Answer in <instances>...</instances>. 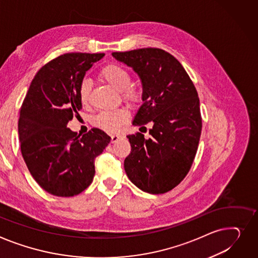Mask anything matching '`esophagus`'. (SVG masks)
I'll use <instances>...</instances> for the list:
<instances>
[{
  "label": "esophagus",
  "instance_id": "esophagus-1",
  "mask_svg": "<svg viewBox=\"0 0 258 258\" xmlns=\"http://www.w3.org/2000/svg\"><path fill=\"white\" fill-rule=\"evenodd\" d=\"M122 138L121 135H112L111 136V143H116L118 140Z\"/></svg>",
  "mask_w": 258,
  "mask_h": 258
}]
</instances>
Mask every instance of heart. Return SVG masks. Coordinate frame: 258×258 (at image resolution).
Here are the masks:
<instances>
[{"label": "heart", "mask_w": 258, "mask_h": 258, "mask_svg": "<svg viewBox=\"0 0 258 258\" xmlns=\"http://www.w3.org/2000/svg\"><path fill=\"white\" fill-rule=\"evenodd\" d=\"M98 77L100 80L110 85L112 88L121 92L123 98L136 104L141 99L142 91L140 88L132 85V77L128 71L124 67L117 64H109L101 68L98 73ZM91 90V84L89 81L84 80L80 85L79 97L83 105L87 104L89 100ZM127 112L120 109L115 111H104L97 114L93 118V124L99 130L113 133L118 130V127L127 121Z\"/></svg>", "instance_id": "heart-1"}]
</instances>
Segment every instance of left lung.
<instances>
[{"instance_id": "obj_1", "label": "left lung", "mask_w": 258, "mask_h": 258, "mask_svg": "<svg viewBox=\"0 0 258 258\" xmlns=\"http://www.w3.org/2000/svg\"><path fill=\"white\" fill-rule=\"evenodd\" d=\"M112 56L141 81L142 105L133 124H152L148 139L141 133L127 136L132 149L124 160L125 173L143 192L166 193L187 174L197 151L202 125L195 86L182 65L161 48Z\"/></svg>"}]
</instances>
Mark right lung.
Listing matches in <instances>:
<instances>
[{
    "label": "right lung",
    "mask_w": 258,
    "mask_h": 258,
    "mask_svg": "<svg viewBox=\"0 0 258 258\" xmlns=\"http://www.w3.org/2000/svg\"><path fill=\"white\" fill-rule=\"evenodd\" d=\"M105 54H64L42 66L29 87L19 120L24 161L47 193L72 197L93 180L94 159L111 138L92 128L77 135L67 123L79 115L80 85L86 72Z\"/></svg>",
    "instance_id": "right-lung-1"
}]
</instances>
